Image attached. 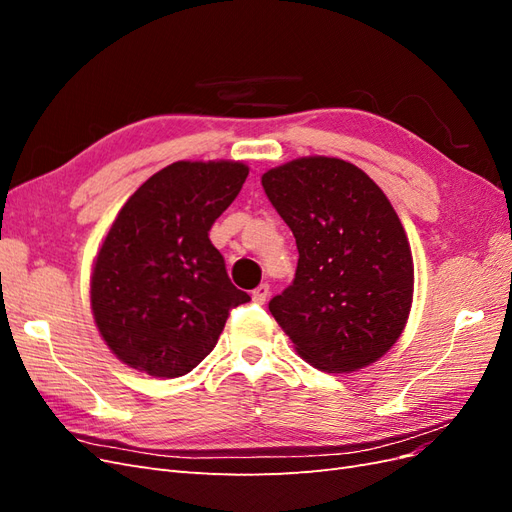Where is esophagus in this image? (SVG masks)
<instances>
[{"mask_svg": "<svg viewBox=\"0 0 512 512\" xmlns=\"http://www.w3.org/2000/svg\"><path fill=\"white\" fill-rule=\"evenodd\" d=\"M267 297H269V284H260V286L252 292L254 303H265Z\"/></svg>", "mask_w": 512, "mask_h": 512, "instance_id": "esophagus-1", "label": "esophagus"}]
</instances>
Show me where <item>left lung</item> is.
<instances>
[{"instance_id":"left-lung-1","label":"left lung","mask_w":512,"mask_h":512,"mask_svg":"<svg viewBox=\"0 0 512 512\" xmlns=\"http://www.w3.org/2000/svg\"><path fill=\"white\" fill-rule=\"evenodd\" d=\"M271 205L297 239L294 282L269 312L303 361L359 371L406 329L414 262L391 200L359 166L307 156L262 175Z\"/></svg>"}]
</instances>
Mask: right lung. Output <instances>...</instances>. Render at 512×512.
Listing matches in <instances>:
<instances>
[{
    "instance_id": "obj_1",
    "label": "right lung",
    "mask_w": 512,
    "mask_h": 512,
    "mask_svg": "<svg viewBox=\"0 0 512 512\" xmlns=\"http://www.w3.org/2000/svg\"><path fill=\"white\" fill-rule=\"evenodd\" d=\"M247 173L235 160L173 162L117 213L94 258L89 299L121 363L153 378L185 376L218 344L230 307L250 301L209 241Z\"/></svg>"
}]
</instances>
